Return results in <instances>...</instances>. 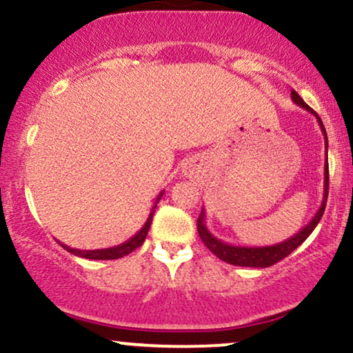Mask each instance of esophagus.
<instances>
[{
	"mask_svg": "<svg viewBox=\"0 0 353 353\" xmlns=\"http://www.w3.org/2000/svg\"><path fill=\"white\" fill-rule=\"evenodd\" d=\"M199 164H197V161H189V163H185L184 165V176L185 177H197V174H199Z\"/></svg>",
	"mask_w": 353,
	"mask_h": 353,
	"instance_id": "1",
	"label": "esophagus"
}]
</instances>
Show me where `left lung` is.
<instances>
[{"instance_id": "left-lung-1", "label": "left lung", "mask_w": 353, "mask_h": 353, "mask_svg": "<svg viewBox=\"0 0 353 353\" xmlns=\"http://www.w3.org/2000/svg\"><path fill=\"white\" fill-rule=\"evenodd\" d=\"M290 96H292V101L297 104V106H301L302 109H305V111H309L310 114H314L315 117H317L320 129H322L323 137H325V165H323L322 204H320L319 210L315 212V216L312 217V221L309 222V224L299 230L297 234H294L292 237L285 239V241L279 242V244L261 245V247L232 245V244H228V242H222L221 239H217L214 234H210L208 225H205V210L202 209L201 216H199V219H197V230H199V236L202 239V242H204L205 247H208L210 252H212L214 255H217L221 261L228 262V264L239 265V267H257V269H264V267H270V265L277 264V262L282 261L283 257H287L290 252H294V250L297 249V247L301 245L312 232H314V229L317 228L319 221L323 216V210H325L327 196H329V161H327L329 159V157H327V148H329V143H327L325 128H323L322 121H320L317 112H315L312 108L307 106V104L303 103V99L294 91V89H292V92H290Z\"/></svg>"}]
</instances>
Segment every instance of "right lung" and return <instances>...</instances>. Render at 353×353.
I'll list each match as a JSON object with an SVG mask.
<instances>
[{"mask_svg":"<svg viewBox=\"0 0 353 353\" xmlns=\"http://www.w3.org/2000/svg\"><path fill=\"white\" fill-rule=\"evenodd\" d=\"M164 190L163 192L157 194L156 201H154V205L151 209V212H149L148 216V221L144 222L143 228L139 229V232H136L134 236L131 239H128V241L123 242V244L119 245H114V247H108V249H94V250H79V249H72V247L66 245V244H59L64 247V249L68 250V252L78 255V257H84V259H91V261H112V259H121L124 257V255L131 254L132 250H136L137 247L143 245L145 236H148L149 232V228H151V222H152V216H154V210L157 208V202L161 201V197H163Z\"/></svg>","mask_w":353,"mask_h":353,"instance_id":"1","label":"right lung"}]
</instances>
